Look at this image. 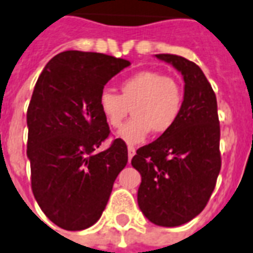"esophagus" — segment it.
I'll list each match as a JSON object with an SVG mask.
<instances>
[{
	"label": "esophagus",
	"mask_w": 253,
	"mask_h": 253,
	"mask_svg": "<svg viewBox=\"0 0 253 253\" xmlns=\"http://www.w3.org/2000/svg\"><path fill=\"white\" fill-rule=\"evenodd\" d=\"M127 151H128V161H131V158L135 155V149L132 146H128L127 147Z\"/></svg>",
	"instance_id": "obj_1"
}]
</instances>
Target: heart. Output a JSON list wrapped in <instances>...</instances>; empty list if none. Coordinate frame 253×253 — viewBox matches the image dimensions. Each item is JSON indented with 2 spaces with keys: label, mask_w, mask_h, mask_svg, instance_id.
Segmentation results:
<instances>
[{
  "label": "heart",
  "mask_w": 253,
  "mask_h": 253,
  "mask_svg": "<svg viewBox=\"0 0 253 253\" xmlns=\"http://www.w3.org/2000/svg\"><path fill=\"white\" fill-rule=\"evenodd\" d=\"M99 110L114 128L121 127L131 108L132 119L118 136L127 143H139L149 135L168 132L184 107V88L178 80L158 71H141L121 83V95L110 89L99 93Z\"/></svg>",
  "instance_id": "b5f03b06"
}]
</instances>
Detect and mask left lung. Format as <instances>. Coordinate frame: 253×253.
I'll list each match as a JSON object with an SVG mask.
<instances>
[{
  "label": "left lung",
  "mask_w": 253,
  "mask_h": 253,
  "mask_svg": "<svg viewBox=\"0 0 253 253\" xmlns=\"http://www.w3.org/2000/svg\"><path fill=\"white\" fill-rule=\"evenodd\" d=\"M184 76V107L168 132L139 147L131 165L141 173L138 205L155 225L178 226L203 212L221 169L220 122L212 85L185 57L155 55Z\"/></svg>",
  "instance_id": "8db88e82"
}]
</instances>
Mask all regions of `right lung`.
<instances>
[{"instance_id":"obj_1","label":"right lung","mask_w":253,"mask_h":253,"mask_svg":"<svg viewBox=\"0 0 253 253\" xmlns=\"http://www.w3.org/2000/svg\"><path fill=\"white\" fill-rule=\"evenodd\" d=\"M130 61L114 56L65 50L42 69L27 112L32 190L50 221L82 231L98 221L118 174L126 166L127 146L110 135L99 110L104 85Z\"/></svg>"}]
</instances>
